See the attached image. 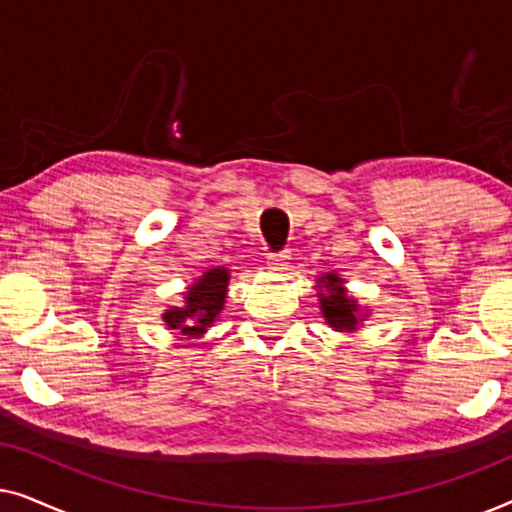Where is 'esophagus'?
Segmentation results:
<instances>
[{
  "mask_svg": "<svg viewBox=\"0 0 512 512\" xmlns=\"http://www.w3.org/2000/svg\"><path fill=\"white\" fill-rule=\"evenodd\" d=\"M289 261H291V254L289 251H282V254H270V258H268V265H270V270H286L289 268Z\"/></svg>",
  "mask_w": 512,
  "mask_h": 512,
  "instance_id": "obj_1",
  "label": "esophagus"
}]
</instances>
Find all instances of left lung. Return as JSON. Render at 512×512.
I'll return each mask as SVG.
<instances>
[{
    "instance_id": "1",
    "label": "left lung",
    "mask_w": 512,
    "mask_h": 512,
    "mask_svg": "<svg viewBox=\"0 0 512 512\" xmlns=\"http://www.w3.org/2000/svg\"><path fill=\"white\" fill-rule=\"evenodd\" d=\"M319 305L326 324L340 333H352L368 314L361 312L356 298L347 296L345 282L335 272H328L319 279Z\"/></svg>"
}]
</instances>
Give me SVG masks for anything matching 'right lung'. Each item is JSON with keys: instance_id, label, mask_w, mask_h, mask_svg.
Instances as JSON below:
<instances>
[{"instance_id": "add662e5", "label": "right lung", "mask_w": 512, "mask_h": 512, "mask_svg": "<svg viewBox=\"0 0 512 512\" xmlns=\"http://www.w3.org/2000/svg\"><path fill=\"white\" fill-rule=\"evenodd\" d=\"M230 272L226 268H212L188 286L184 305L170 307L163 314L167 328L179 331L186 338H202L214 324L226 303Z\"/></svg>"}]
</instances>
